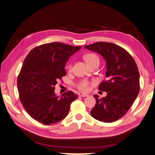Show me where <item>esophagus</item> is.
<instances>
[{"label":"esophagus","instance_id":"1","mask_svg":"<svg viewBox=\"0 0 155 155\" xmlns=\"http://www.w3.org/2000/svg\"><path fill=\"white\" fill-rule=\"evenodd\" d=\"M89 96L88 94H83V93H82V92L78 93V96H80V97H87V96Z\"/></svg>","mask_w":155,"mask_h":155}]
</instances>
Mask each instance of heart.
<instances>
[{
	"label": "heart",
	"mask_w": 155,
	"mask_h": 155,
	"mask_svg": "<svg viewBox=\"0 0 155 155\" xmlns=\"http://www.w3.org/2000/svg\"><path fill=\"white\" fill-rule=\"evenodd\" d=\"M85 59L89 65H92L93 64H94V63L100 62V59L98 58V57L97 56L96 54H93V53H90V54H86L85 56ZM71 69H72V66L71 65H70L69 70H70ZM90 83L87 80H82L77 84V87L78 88V90L81 91H87L89 90V89H90Z\"/></svg>",
	"instance_id": "1"
}]
</instances>
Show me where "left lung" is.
Instances as JSON below:
<instances>
[{
  "instance_id": "left-lung-1",
  "label": "left lung",
  "mask_w": 155,
  "mask_h": 155,
  "mask_svg": "<svg viewBox=\"0 0 155 155\" xmlns=\"http://www.w3.org/2000/svg\"><path fill=\"white\" fill-rule=\"evenodd\" d=\"M84 48L97 52L106 61V81L99 90L107 96L94 95L96 104L91 115L101 122H113L124 115L140 91V73L134 59L122 47L109 42H96Z\"/></svg>"
}]
</instances>
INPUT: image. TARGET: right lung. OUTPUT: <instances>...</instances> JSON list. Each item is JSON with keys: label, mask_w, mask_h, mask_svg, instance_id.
Instances as JSON below:
<instances>
[{"label": "right lung", "mask_w": 155, "mask_h": 155, "mask_svg": "<svg viewBox=\"0 0 155 155\" xmlns=\"http://www.w3.org/2000/svg\"><path fill=\"white\" fill-rule=\"evenodd\" d=\"M81 48L52 42L37 46L28 54L18 76V89L21 103L32 118L48 125L67 116L78 95L69 91L57 96L54 85L66 74L68 60Z\"/></svg>", "instance_id": "add662e5"}]
</instances>
